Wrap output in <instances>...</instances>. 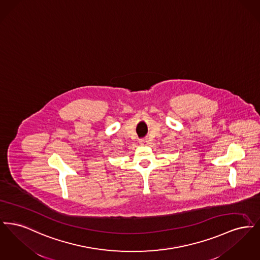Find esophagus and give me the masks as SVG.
Here are the masks:
<instances>
[{
  "mask_svg": "<svg viewBox=\"0 0 260 260\" xmlns=\"http://www.w3.org/2000/svg\"><path fill=\"white\" fill-rule=\"evenodd\" d=\"M139 143L141 144V145H148L149 144V140L148 139H146V138H143V139H140L139 140Z\"/></svg>",
  "mask_w": 260,
  "mask_h": 260,
  "instance_id": "esophagus-1",
  "label": "esophagus"
}]
</instances>
